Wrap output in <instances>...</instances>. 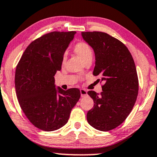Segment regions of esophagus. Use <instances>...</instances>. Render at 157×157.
Wrapping results in <instances>:
<instances>
[{"label":"esophagus","mask_w":157,"mask_h":157,"mask_svg":"<svg viewBox=\"0 0 157 157\" xmlns=\"http://www.w3.org/2000/svg\"><path fill=\"white\" fill-rule=\"evenodd\" d=\"M80 92H81V96L83 97H86L87 95V91L86 89H81L80 90Z\"/></svg>","instance_id":"esophagus-1"}]
</instances>
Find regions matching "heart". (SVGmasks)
Listing matches in <instances>:
<instances>
[{
  "instance_id": "heart-1",
  "label": "heart",
  "mask_w": 157,
  "mask_h": 157,
  "mask_svg": "<svg viewBox=\"0 0 157 157\" xmlns=\"http://www.w3.org/2000/svg\"><path fill=\"white\" fill-rule=\"evenodd\" d=\"M74 51L78 55L83 62L89 58H92L93 51L91 47L86 42H78L74 46ZM66 60V56L64 55L62 58V64H64Z\"/></svg>"
}]
</instances>
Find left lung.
I'll use <instances>...</instances> for the list:
<instances>
[{"instance_id": "left-lung-1", "label": "left lung", "mask_w": 157, "mask_h": 157, "mask_svg": "<svg viewBox=\"0 0 157 157\" xmlns=\"http://www.w3.org/2000/svg\"><path fill=\"white\" fill-rule=\"evenodd\" d=\"M83 40L95 55L94 76H100L105 84L98 94H87L94 107L87 113L89 125L101 131L117 128L131 113L138 93V78L133 58L123 42L101 32H83Z\"/></svg>"}]
</instances>
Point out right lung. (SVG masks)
Returning <instances> with one entry per match:
<instances>
[{"instance_id":"add662e5","label":"right lung","mask_w":157,"mask_h":157,"mask_svg":"<svg viewBox=\"0 0 157 157\" xmlns=\"http://www.w3.org/2000/svg\"><path fill=\"white\" fill-rule=\"evenodd\" d=\"M75 34L52 32L36 39L16 66L15 88L20 107L32 124L42 131H53L66 125L80 99L78 89H56L54 78Z\"/></svg>"}]
</instances>
